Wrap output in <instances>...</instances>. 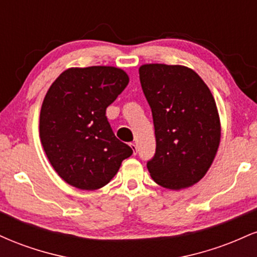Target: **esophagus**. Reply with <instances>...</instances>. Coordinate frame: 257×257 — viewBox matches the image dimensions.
Masks as SVG:
<instances>
[{"label":"esophagus","mask_w":257,"mask_h":257,"mask_svg":"<svg viewBox=\"0 0 257 257\" xmlns=\"http://www.w3.org/2000/svg\"><path fill=\"white\" fill-rule=\"evenodd\" d=\"M129 146H131V149L133 150V153H134V155H137V145H135L134 143H131L129 144Z\"/></svg>","instance_id":"obj_1"}]
</instances>
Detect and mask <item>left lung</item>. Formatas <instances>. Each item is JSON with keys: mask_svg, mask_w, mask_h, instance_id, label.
<instances>
[{"mask_svg": "<svg viewBox=\"0 0 257 257\" xmlns=\"http://www.w3.org/2000/svg\"><path fill=\"white\" fill-rule=\"evenodd\" d=\"M139 75L155 124L150 175L169 190L191 187L204 178L220 145L213 94L198 73L182 65L144 64Z\"/></svg>", "mask_w": 257, "mask_h": 257, "instance_id": "left-lung-1", "label": "left lung"}]
</instances>
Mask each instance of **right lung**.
I'll use <instances>...</instances> for the list:
<instances>
[{
  "mask_svg": "<svg viewBox=\"0 0 257 257\" xmlns=\"http://www.w3.org/2000/svg\"><path fill=\"white\" fill-rule=\"evenodd\" d=\"M129 83L119 67H70L53 82L40 113V139L57 174L73 187H104L133 150L114 137L106 108Z\"/></svg>",
  "mask_w": 257,
  "mask_h": 257,
  "instance_id": "obj_1",
  "label": "right lung"
}]
</instances>
